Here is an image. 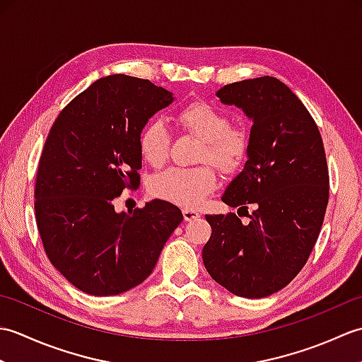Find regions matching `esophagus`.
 <instances>
[{"mask_svg":"<svg viewBox=\"0 0 362 362\" xmlns=\"http://www.w3.org/2000/svg\"><path fill=\"white\" fill-rule=\"evenodd\" d=\"M199 216H201V214H199L194 210H189V209L183 210V219H185V221H193V219H197Z\"/></svg>","mask_w":362,"mask_h":362,"instance_id":"esophagus-1","label":"esophagus"}]
</instances>
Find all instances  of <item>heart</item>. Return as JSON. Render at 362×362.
<instances>
[{"mask_svg":"<svg viewBox=\"0 0 362 362\" xmlns=\"http://www.w3.org/2000/svg\"><path fill=\"white\" fill-rule=\"evenodd\" d=\"M182 130L201 140L197 160L210 161L222 173H235L249 157L250 135L243 126L230 124L226 112L205 101H193L177 112ZM171 134L163 121L151 119L138 135V149L144 161L161 166L168 158ZM218 187L210 165L196 168H168L151 180L152 196L182 206H197Z\"/></svg>","mask_w":362,"mask_h":362,"instance_id":"b5f03b06","label":"heart"}]
</instances>
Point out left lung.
Masks as SVG:
<instances>
[{
  "label": "left lung",
  "mask_w": 362,
  "mask_h": 362,
  "mask_svg": "<svg viewBox=\"0 0 362 362\" xmlns=\"http://www.w3.org/2000/svg\"><path fill=\"white\" fill-rule=\"evenodd\" d=\"M216 95L253 119L249 160L222 202L245 211L252 204L254 211L247 226L235 213L206 214L211 236L202 259L232 294L267 297L302 271L324 224L329 194L324 141L303 103L271 76L228 83Z\"/></svg>",
  "instance_id": "left-lung-1"
}]
</instances>
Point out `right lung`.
Here are the masks:
<instances>
[{
	"label": "right lung",
	"mask_w": 362,
	"mask_h": 362,
	"mask_svg": "<svg viewBox=\"0 0 362 362\" xmlns=\"http://www.w3.org/2000/svg\"><path fill=\"white\" fill-rule=\"evenodd\" d=\"M171 91L126 74L101 78L64 107L38 161L34 209L46 257L76 288L117 296L143 283L183 221L160 199L115 211L140 187L138 135Z\"/></svg>",
	"instance_id": "add662e5"
}]
</instances>
